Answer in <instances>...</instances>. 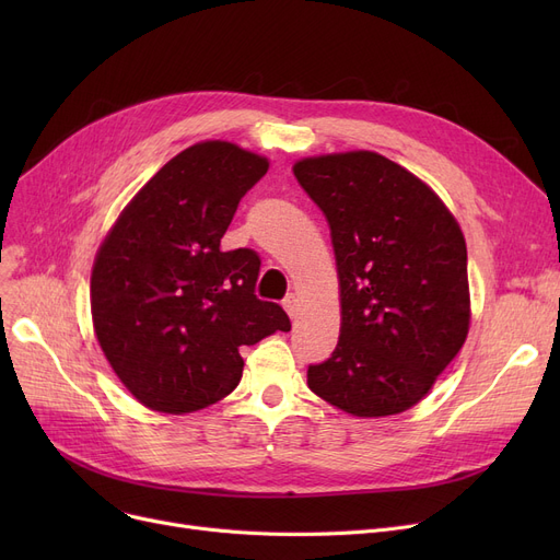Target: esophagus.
Returning a JSON list of instances; mask_svg holds the SVG:
<instances>
[{"instance_id":"obj_1","label":"esophagus","mask_w":560,"mask_h":560,"mask_svg":"<svg viewBox=\"0 0 560 560\" xmlns=\"http://www.w3.org/2000/svg\"><path fill=\"white\" fill-rule=\"evenodd\" d=\"M283 308H285V313H288L292 319H298V313H300V300H298L295 295H288V298L283 300Z\"/></svg>"}]
</instances>
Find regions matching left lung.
I'll return each mask as SVG.
<instances>
[{
  "instance_id": "left-lung-1",
  "label": "left lung",
  "mask_w": 560,
  "mask_h": 560,
  "mask_svg": "<svg viewBox=\"0 0 560 560\" xmlns=\"http://www.w3.org/2000/svg\"><path fill=\"white\" fill-rule=\"evenodd\" d=\"M325 213L340 279V338L308 388L357 418L416 406L469 329L467 249L440 197L374 152L295 163Z\"/></svg>"
}]
</instances>
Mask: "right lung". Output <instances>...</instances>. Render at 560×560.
I'll list each match as a JSON object with an SVG mask.
<instances>
[{"label": "right lung", "instance_id": "obj_1", "mask_svg": "<svg viewBox=\"0 0 560 560\" xmlns=\"http://www.w3.org/2000/svg\"><path fill=\"white\" fill-rule=\"evenodd\" d=\"M270 163L224 140L167 161L129 201L91 277L93 325L127 390L161 413H192L243 376L241 347L290 331L285 311L254 295L260 258L222 252L235 209Z\"/></svg>", "mask_w": 560, "mask_h": 560}]
</instances>
